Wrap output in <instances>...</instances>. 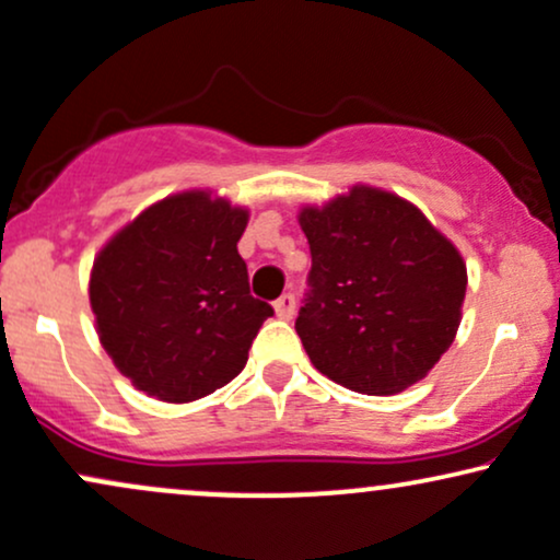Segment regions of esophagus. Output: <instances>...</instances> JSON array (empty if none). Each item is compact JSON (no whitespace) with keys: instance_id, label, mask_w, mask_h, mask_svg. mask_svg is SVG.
Here are the masks:
<instances>
[{"instance_id":"obj_1","label":"esophagus","mask_w":560,"mask_h":560,"mask_svg":"<svg viewBox=\"0 0 560 560\" xmlns=\"http://www.w3.org/2000/svg\"><path fill=\"white\" fill-rule=\"evenodd\" d=\"M273 311L279 318H284V320L292 318L294 316V294L292 292L281 294V298L273 302Z\"/></svg>"}]
</instances>
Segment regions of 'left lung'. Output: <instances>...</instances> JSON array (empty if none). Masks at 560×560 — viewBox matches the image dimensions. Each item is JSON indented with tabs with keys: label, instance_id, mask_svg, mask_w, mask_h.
<instances>
[{
	"label": "left lung",
	"instance_id": "1",
	"mask_svg": "<svg viewBox=\"0 0 560 560\" xmlns=\"http://www.w3.org/2000/svg\"><path fill=\"white\" fill-rule=\"evenodd\" d=\"M300 226L313 266L294 329L313 365L361 395L427 376L460 324L458 249L419 208L371 186L305 208Z\"/></svg>",
	"mask_w": 560,
	"mask_h": 560
}]
</instances>
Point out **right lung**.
I'll return each mask as SVG.
<instances>
[{"label":"right lung","instance_id":"obj_1","mask_svg":"<svg viewBox=\"0 0 560 560\" xmlns=\"http://www.w3.org/2000/svg\"><path fill=\"white\" fill-rule=\"evenodd\" d=\"M247 210L208 191L152 205L94 260L89 300L102 347L147 395L189 402L247 363L268 302L249 294L236 242Z\"/></svg>","mask_w":560,"mask_h":560}]
</instances>
